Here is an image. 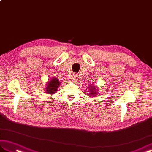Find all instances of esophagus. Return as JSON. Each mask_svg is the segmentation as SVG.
Wrapping results in <instances>:
<instances>
[{
    "mask_svg": "<svg viewBox=\"0 0 152 152\" xmlns=\"http://www.w3.org/2000/svg\"><path fill=\"white\" fill-rule=\"evenodd\" d=\"M70 78L72 79V80H73V81H76V80H78V79H77V78H78V77H77V76H76V74H74H74H72V76H71Z\"/></svg>",
    "mask_w": 152,
    "mask_h": 152,
    "instance_id": "obj_1",
    "label": "esophagus"
}]
</instances>
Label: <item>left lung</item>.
Instances as JSON below:
<instances>
[{
	"instance_id": "8db88e82",
	"label": "left lung",
	"mask_w": 152,
	"mask_h": 152,
	"mask_svg": "<svg viewBox=\"0 0 152 152\" xmlns=\"http://www.w3.org/2000/svg\"><path fill=\"white\" fill-rule=\"evenodd\" d=\"M90 86H91V87H89V89H90V90H91V93H90V95H91L92 96H94L96 94V89H94V87H93V86L92 87L91 85H90Z\"/></svg>"
}]
</instances>
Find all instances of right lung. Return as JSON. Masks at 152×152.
Instances as JSON below:
<instances>
[{"instance_id":"1","label":"right lung","mask_w":152,"mask_h":152,"mask_svg":"<svg viewBox=\"0 0 152 152\" xmlns=\"http://www.w3.org/2000/svg\"><path fill=\"white\" fill-rule=\"evenodd\" d=\"M60 85V82L57 78H53L48 82V84L46 88L47 93L50 94H53L57 90L58 87Z\"/></svg>"}]
</instances>
